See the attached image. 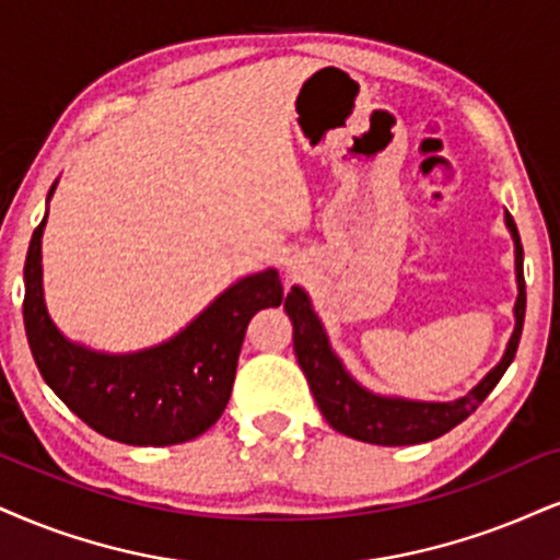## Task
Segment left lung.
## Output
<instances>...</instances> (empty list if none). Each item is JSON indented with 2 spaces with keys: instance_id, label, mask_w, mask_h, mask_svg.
I'll return each mask as SVG.
<instances>
[{
  "instance_id": "left-lung-1",
  "label": "left lung",
  "mask_w": 560,
  "mask_h": 560,
  "mask_svg": "<svg viewBox=\"0 0 560 560\" xmlns=\"http://www.w3.org/2000/svg\"><path fill=\"white\" fill-rule=\"evenodd\" d=\"M509 233L514 238V272H516V303H514V332L509 337L506 350L501 361L480 378L478 384L467 392L465 397L448 399V402H425V399H405V397H386L365 389L358 384L345 363L329 345V337L324 332V324L316 316L312 299L301 285H293L285 299V312L293 322V350L299 358L301 371L306 374V382L312 386L316 405L322 416L335 431L345 436L365 441V444L378 446H410L433 441L459 425L467 416L478 410V405L493 392V386L501 382L503 371L509 369L516 355V345L522 337L524 324V254L520 231H516L514 218L503 215Z\"/></svg>"
}]
</instances>
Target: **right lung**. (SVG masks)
I'll use <instances>...</instances> for the list:
<instances>
[{
	"label": "right lung",
	"mask_w": 560,
	"mask_h": 560,
	"mask_svg": "<svg viewBox=\"0 0 560 560\" xmlns=\"http://www.w3.org/2000/svg\"><path fill=\"white\" fill-rule=\"evenodd\" d=\"M46 218L48 207L27 248L23 301L27 345L44 382L74 416L112 441L171 446L197 439L231 399L248 319L282 303L278 269L236 280L171 340L135 353H103L69 340L48 316L40 267Z\"/></svg>",
	"instance_id": "1"
}]
</instances>
